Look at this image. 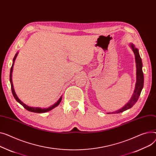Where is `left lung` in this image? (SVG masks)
<instances>
[{"mask_svg":"<svg viewBox=\"0 0 156 156\" xmlns=\"http://www.w3.org/2000/svg\"><path fill=\"white\" fill-rule=\"evenodd\" d=\"M130 46L132 49L135 55V59H136V69H137L136 70V86H135L133 93L131 98L125 106H123L122 108L117 111H115L112 113H119L132 108L133 105H134L135 103H136L138 100L139 97L140 95L141 91L143 88L144 74L142 71V59L140 56L138 49L135 47V46L132 43L130 44Z\"/></svg>","mask_w":156,"mask_h":156,"instance_id":"1","label":"left lung"}]
</instances>
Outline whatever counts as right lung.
I'll list each match as a JSON object with an SVG mask.
<instances>
[{
	"label": "right lung",
	"mask_w": 156,
	"mask_h": 156,
	"mask_svg": "<svg viewBox=\"0 0 156 156\" xmlns=\"http://www.w3.org/2000/svg\"><path fill=\"white\" fill-rule=\"evenodd\" d=\"M19 52L16 54L14 59H13V61H12V65L11 66V68H10V85H11V90H12V95L14 97V98L16 100V101L17 102H19L20 105H23L26 110L31 112H34V113H45L47 112H49L50 110H51L52 109L55 108V107H56L58 105H59V104L60 103V102L62 100V96L59 98V99L53 104V105H51V107H49L48 108H40V107H30L28 106L27 105H26L25 103H24L21 100H20L18 97L17 96L16 93L14 91V86H13V83H12V71H13V66L15 63V60Z\"/></svg>",
	"instance_id": "add662e5"
}]
</instances>
